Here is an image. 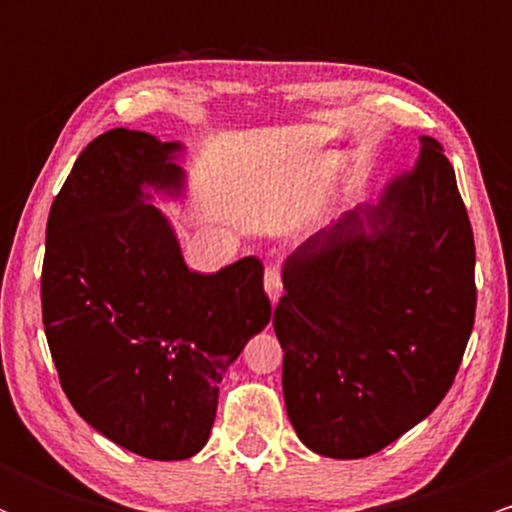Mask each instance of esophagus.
<instances>
[{
	"label": "esophagus",
	"mask_w": 512,
	"mask_h": 512,
	"mask_svg": "<svg viewBox=\"0 0 512 512\" xmlns=\"http://www.w3.org/2000/svg\"><path fill=\"white\" fill-rule=\"evenodd\" d=\"M264 291H267L269 301L276 303L281 298V293H284V284H281V274L276 267H267V272H264Z\"/></svg>",
	"instance_id": "obj_1"
}]
</instances>
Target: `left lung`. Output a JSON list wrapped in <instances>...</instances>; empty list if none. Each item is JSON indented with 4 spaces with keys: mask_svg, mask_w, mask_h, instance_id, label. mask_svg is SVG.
Returning a JSON list of instances; mask_svg holds the SVG:
<instances>
[{
    "mask_svg": "<svg viewBox=\"0 0 512 512\" xmlns=\"http://www.w3.org/2000/svg\"><path fill=\"white\" fill-rule=\"evenodd\" d=\"M419 142L378 202L317 231L281 269L286 414L317 455L368 457L424 421L472 334V226L443 146Z\"/></svg>",
    "mask_w": 512,
    "mask_h": 512,
    "instance_id": "left-lung-1",
    "label": "left lung"
}]
</instances>
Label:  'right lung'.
I'll return each instance as SVG.
<instances>
[{
  "mask_svg": "<svg viewBox=\"0 0 512 512\" xmlns=\"http://www.w3.org/2000/svg\"><path fill=\"white\" fill-rule=\"evenodd\" d=\"M180 142L117 127L93 139L48 216L40 296L64 395L105 438L149 460L207 445L219 383L272 317L257 257L187 269L154 204L182 197Z\"/></svg>",
  "mask_w": 512,
  "mask_h": 512,
  "instance_id": "1",
  "label": "right lung"
}]
</instances>
